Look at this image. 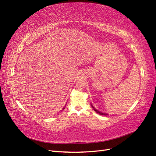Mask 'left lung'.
Masks as SVG:
<instances>
[{"instance_id":"1","label":"left lung","mask_w":156,"mask_h":156,"mask_svg":"<svg viewBox=\"0 0 156 156\" xmlns=\"http://www.w3.org/2000/svg\"><path fill=\"white\" fill-rule=\"evenodd\" d=\"M91 106H92V108L94 110V111H95L97 113H98V114H100V115H108V114H106V113H103V112H100V111H99L98 110H97L95 107L92 105V104L91 103Z\"/></svg>"}]
</instances>
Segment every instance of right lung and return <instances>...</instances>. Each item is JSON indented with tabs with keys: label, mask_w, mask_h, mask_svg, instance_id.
<instances>
[{
	"label": "right lung",
	"mask_w": 156,
	"mask_h": 156,
	"mask_svg": "<svg viewBox=\"0 0 156 156\" xmlns=\"http://www.w3.org/2000/svg\"><path fill=\"white\" fill-rule=\"evenodd\" d=\"M66 105H65V106H64V108H62V110H64V108H65V107H66Z\"/></svg>",
	"instance_id": "obj_1"
}]
</instances>
